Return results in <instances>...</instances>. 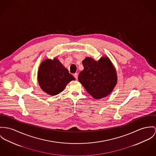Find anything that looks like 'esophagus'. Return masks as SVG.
Returning <instances> with one entry per match:
<instances>
[{
  "label": "esophagus",
  "instance_id": "esophagus-1",
  "mask_svg": "<svg viewBox=\"0 0 156 156\" xmlns=\"http://www.w3.org/2000/svg\"><path fill=\"white\" fill-rule=\"evenodd\" d=\"M73 76L75 77V78L76 80H78V73H74L73 74Z\"/></svg>",
  "mask_w": 156,
  "mask_h": 156
}]
</instances>
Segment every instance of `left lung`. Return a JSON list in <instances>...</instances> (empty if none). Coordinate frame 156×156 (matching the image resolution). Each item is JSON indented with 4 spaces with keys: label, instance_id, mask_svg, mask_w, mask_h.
Here are the masks:
<instances>
[{
    "label": "left lung",
    "instance_id": "left-lung-1",
    "mask_svg": "<svg viewBox=\"0 0 156 156\" xmlns=\"http://www.w3.org/2000/svg\"><path fill=\"white\" fill-rule=\"evenodd\" d=\"M84 69L79 73L78 81L87 91L96 99L110 94L118 82L116 68L107 56L96 61L87 57L83 61Z\"/></svg>",
    "mask_w": 156,
    "mask_h": 156
}]
</instances>
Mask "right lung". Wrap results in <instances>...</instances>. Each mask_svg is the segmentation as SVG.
<instances>
[{"mask_svg":"<svg viewBox=\"0 0 156 156\" xmlns=\"http://www.w3.org/2000/svg\"><path fill=\"white\" fill-rule=\"evenodd\" d=\"M75 78L57 58L45 59L40 63L37 81L41 90L48 95L59 94Z\"/></svg>","mask_w":156,"mask_h":156,"instance_id":"1","label":"right lung"}]
</instances>
